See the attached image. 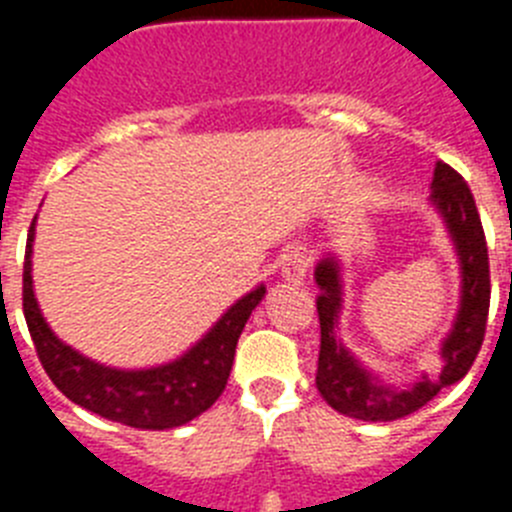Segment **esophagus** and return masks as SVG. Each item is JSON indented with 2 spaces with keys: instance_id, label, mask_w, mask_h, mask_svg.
Returning a JSON list of instances; mask_svg holds the SVG:
<instances>
[{
  "instance_id": "obj_1",
  "label": "esophagus",
  "mask_w": 512,
  "mask_h": 512,
  "mask_svg": "<svg viewBox=\"0 0 512 512\" xmlns=\"http://www.w3.org/2000/svg\"><path fill=\"white\" fill-rule=\"evenodd\" d=\"M279 266H282L284 282L302 284V282H305V277H307L310 256H307V251L302 246H292V248H287V251L282 253V261H279Z\"/></svg>"
}]
</instances>
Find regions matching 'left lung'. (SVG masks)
<instances>
[{
  "label": "left lung",
  "instance_id": "left-lung-1",
  "mask_svg": "<svg viewBox=\"0 0 512 512\" xmlns=\"http://www.w3.org/2000/svg\"><path fill=\"white\" fill-rule=\"evenodd\" d=\"M431 205L446 225L459 261V307L449 333L438 346L436 372H420L410 382L397 384L382 379L343 343V266L328 253L315 266V284L320 287V356L318 392L330 408L348 418L366 423H387L405 418L433 400L443 387L459 382L469 372L485 341L487 310H490V259L477 205L467 182L438 161L431 182Z\"/></svg>",
  "mask_w": 512,
  "mask_h": 512
}]
</instances>
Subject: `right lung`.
<instances>
[{"label": "right lung", "instance_id": "right-lung-1", "mask_svg": "<svg viewBox=\"0 0 512 512\" xmlns=\"http://www.w3.org/2000/svg\"><path fill=\"white\" fill-rule=\"evenodd\" d=\"M35 223L38 215L27 233L22 307L40 364L58 390L81 408L138 431L179 428L212 408V402L223 395L228 384L238 338L251 312L264 300V284L235 300L182 356L148 369H117L79 354L45 323L33 287Z\"/></svg>", "mask_w": 512, "mask_h": 512}]
</instances>
